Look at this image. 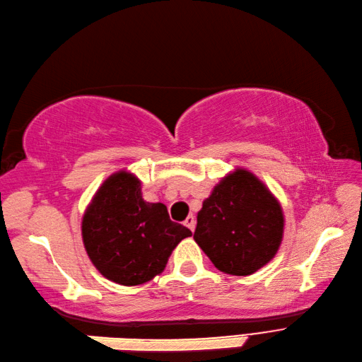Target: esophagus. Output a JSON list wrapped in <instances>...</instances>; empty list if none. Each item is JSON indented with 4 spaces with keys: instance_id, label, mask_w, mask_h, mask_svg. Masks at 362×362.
<instances>
[{
    "instance_id": "34e87169",
    "label": "esophagus",
    "mask_w": 362,
    "mask_h": 362,
    "mask_svg": "<svg viewBox=\"0 0 362 362\" xmlns=\"http://www.w3.org/2000/svg\"><path fill=\"white\" fill-rule=\"evenodd\" d=\"M185 226H187L189 230H194V228H196V217L188 216L187 220H185Z\"/></svg>"
}]
</instances>
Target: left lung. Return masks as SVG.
Wrapping results in <instances>:
<instances>
[{"instance_id": "8db88e82", "label": "left lung", "mask_w": 362, "mask_h": 362, "mask_svg": "<svg viewBox=\"0 0 362 362\" xmlns=\"http://www.w3.org/2000/svg\"><path fill=\"white\" fill-rule=\"evenodd\" d=\"M283 230L280 202L255 174L237 168L203 202L194 240L218 271L246 276L272 260Z\"/></svg>"}]
</instances>
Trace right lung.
Returning <instances> with one entry per match:
<instances>
[{
	"label": "right lung",
	"instance_id": "add662e5",
	"mask_svg": "<svg viewBox=\"0 0 362 362\" xmlns=\"http://www.w3.org/2000/svg\"><path fill=\"white\" fill-rule=\"evenodd\" d=\"M133 173L111 174L82 217V242L96 269L122 286H137L163 272L174 247L191 230L170 220L163 203L142 199Z\"/></svg>",
	"mask_w": 362,
	"mask_h": 362
}]
</instances>
